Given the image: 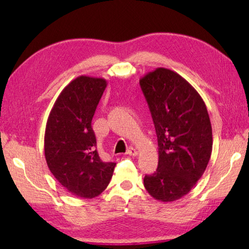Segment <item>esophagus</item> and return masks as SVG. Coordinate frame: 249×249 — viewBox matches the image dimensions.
Returning <instances> with one entry per match:
<instances>
[{"instance_id":"esophagus-1","label":"esophagus","mask_w":249,"mask_h":249,"mask_svg":"<svg viewBox=\"0 0 249 249\" xmlns=\"http://www.w3.org/2000/svg\"><path fill=\"white\" fill-rule=\"evenodd\" d=\"M127 154L130 155V156H137V155H138V152H137V150L135 149V147L129 146L128 149H127Z\"/></svg>"}]
</instances>
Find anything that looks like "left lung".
<instances>
[{
    "label": "left lung",
    "instance_id": "8db88e82",
    "mask_svg": "<svg viewBox=\"0 0 249 249\" xmlns=\"http://www.w3.org/2000/svg\"><path fill=\"white\" fill-rule=\"evenodd\" d=\"M154 122L158 167L143 178L153 198L171 202L187 195L212 154V126L199 93L176 71L156 68L140 79Z\"/></svg>",
    "mask_w": 249,
    "mask_h": 249
}]
</instances>
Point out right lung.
<instances>
[{
  "mask_svg": "<svg viewBox=\"0 0 249 249\" xmlns=\"http://www.w3.org/2000/svg\"><path fill=\"white\" fill-rule=\"evenodd\" d=\"M106 87L107 81L103 78H76L59 95L46 125L47 165L68 193L84 199L104 192L116 165L102 160L92 128Z\"/></svg>",
  "mask_w": 249,
  "mask_h": 249,
  "instance_id": "add662e5",
  "label": "right lung"
}]
</instances>
